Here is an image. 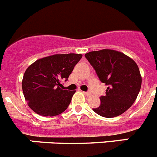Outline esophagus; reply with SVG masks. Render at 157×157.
Returning a JSON list of instances; mask_svg holds the SVG:
<instances>
[{"label": "esophagus", "mask_w": 157, "mask_h": 157, "mask_svg": "<svg viewBox=\"0 0 157 157\" xmlns=\"http://www.w3.org/2000/svg\"><path fill=\"white\" fill-rule=\"evenodd\" d=\"M85 94L87 96V97H90V96L92 95V94H91L90 91H87V92L85 93Z\"/></svg>", "instance_id": "obj_1"}]
</instances>
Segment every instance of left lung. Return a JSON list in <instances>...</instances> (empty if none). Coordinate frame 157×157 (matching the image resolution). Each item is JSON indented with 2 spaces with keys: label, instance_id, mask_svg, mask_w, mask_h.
<instances>
[{
  "label": "left lung",
  "instance_id": "left-lung-1",
  "mask_svg": "<svg viewBox=\"0 0 157 157\" xmlns=\"http://www.w3.org/2000/svg\"><path fill=\"white\" fill-rule=\"evenodd\" d=\"M86 58L96 71L101 82L108 86L106 95L100 98L101 105L93 109L105 118L125 112L134 104L141 86V76L134 59L112 49L93 51Z\"/></svg>",
  "mask_w": 157,
  "mask_h": 157
}]
</instances>
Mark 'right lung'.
<instances>
[{
	"instance_id": "add662e5",
	"label": "right lung",
	"mask_w": 157,
	"mask_h": 157,
	"mask_svg": "<svg viewBox=\"0 0 157 157\" xmlns=\"http://www.w3.org/2000/svg\"><path fill=\"white\" fill-rule=\"evenodd\" d=\"M82 54H56L37 59L23 75L22 88L29 107L37 114L54 116L64 112L75 93L61 88Z\"/></svg>"
}]
</instances>
